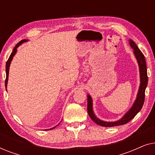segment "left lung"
I'll list each match as a JSON object with an SVG mask.
<instances>
[{
    "instance_id": "8db88e82",
    "label": "left lung",
    "mask_w": 155,
    "mask_h": 155,
    "mask_svg": "<svg viewBox=\"0 0 155 155\" xmlns=\"http://www.w3.org/2000/svg\"><path fill=\"white\" fill-rule=\"evenodd\" d=\"M129 44H130V47L133 49V53H134L135 58L137 59V62L138 63L140 71V84L136 99H135L134 103H133L132 107H130V109L125 114V115L121 118H120L118 120H116V121H105V120L99 119L94 114V111H93L92 99L90 94H87V112L89 116L92 118L93 121L101 126L113 127L126 124L137 115V114L140 111L143 106L144 101H145V89L147 87L148 82L145 58L143 53L141 52V51L139 49V48L137 47V46L132 39H129Z\"/></svg>"
}]
</instances>
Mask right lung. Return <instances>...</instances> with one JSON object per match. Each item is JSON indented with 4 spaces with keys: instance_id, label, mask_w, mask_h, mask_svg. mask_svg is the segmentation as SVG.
<instances>
[{
    "instance_id": "1",
    "label": "right lung",
    "mask_w": 155,
    "mask_h": 155,
    "mask_svg": "<svg viewBox=\"0 0 155 155\" xmlns=\"http://www.w3.org/2000/svg\"><path fill=\"white\" fill-rule=\"evenodd\" d=\"M28 41V39H23L22 40V41H20V42H19L18 44H16V46H15V48H13V51H12V52L11 53V54H10V56L9 57V58H8V60L7 61V63H6V79H5V88H6V90H7V84H8V75H9V69H10V63H11V61L12 60V58H13V57L17 53V48H18V47H19L21 44L24 43V42H26ZM59 124L57 125V126H58ZM56 126L54 127V128H50V129H48V130H51V129L56 128Z\"/></svg>"
}]
</instances>
